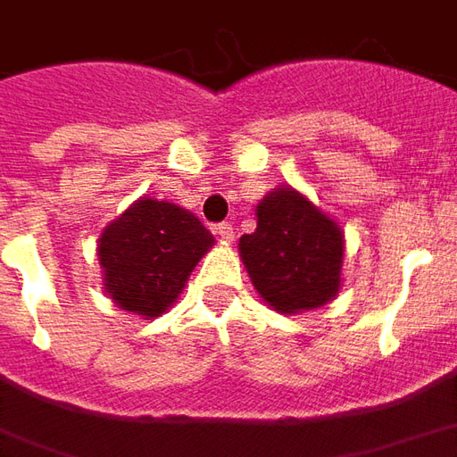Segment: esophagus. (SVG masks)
<instances>
[{"instance_id": "obj_1", "label": "esophagus", "mask_w": 457, "mask_h": 457, "mask_svg": "<svg viewBox=\"0 0 457 457\" xmlns=\"http://www.w3.org/2000/svg\"><path fill=\"white\" fill-rule=\"evenodd\" d=\"M216 234L221 236V241L223 244H231V241H234V226H231V223L228 221H223V223H219V226H216Z\"/></svg>"}]
</instances>
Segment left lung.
Here are the masks:
<instances>
[{
	"label": "left lung",
	"instance_id": "left-lung-1",
	"mask_svg": "<svg viewBox=\"0 0 457 457\" xmlns=\"http://www.w3.org/2000/svg\"><path fill=\"white\" fill-rule=\"evenodd\" d=\"M238 253L259 295L278 313L326 306L341 291L343 231L295 188H273L256 206V231Z\"/></svg>",
	"mask_w": 457,
	"mask_h": 457
}]
</instances>
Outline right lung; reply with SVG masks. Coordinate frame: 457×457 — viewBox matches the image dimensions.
I'll list each match as a JSON object with an SVG mask.
<instances>
[{
    "instance_id": "add662e5",
    "label": "right lung",
    "mask_w": 457,
    "mask_h": 457,
    "mask_svg": "<svg viewBox=\"0 0 457 457\" xmlns=\"http://www.w3.org/2000/svg\"><path fill=\"white\" fill-rule=\"evenodd\" d=\"M211 246L213 236L191 211L138 198L99 236L104 288L121 311L156 319L171 308Z\"/></svg>"
}]
</instances>
